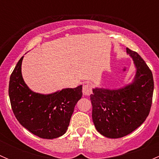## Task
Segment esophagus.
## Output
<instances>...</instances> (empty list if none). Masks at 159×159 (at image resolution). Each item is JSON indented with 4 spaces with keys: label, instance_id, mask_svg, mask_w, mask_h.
<instances>
[{
    "label": "esophagus",
    "instance_id": "esophagus-1",
    "mask_svg": "<svg viewBox=\"0 0 159 159\" xmlns=\"http://www.w3.org/2000/svg\"><path fill=\"white\" fill-rule=\"evenodd\" d=\"M83 94L85 96H89L91 94V91H92V86H91V84L89 83H87V84H84L83 86Z\"/></svg>",
    "mask_w": 159,
    "mask_h": 159
}]
</instances>
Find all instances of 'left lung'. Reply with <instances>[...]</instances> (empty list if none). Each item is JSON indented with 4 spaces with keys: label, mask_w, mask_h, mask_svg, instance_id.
Instances as JSON below:
<instances>
[{
    "label": "left lung",
    "mask_w": 159,
    "mask_h": 159,
    "mask_svg": "<svg viewBox=\"0 0 159 159\" xmlns=\"http://www.w3.org/2000/svg\"><path fill=\"white\" fill-rule=\"evenodd\" d=\"M135 65L134 81L121 89H93L90 95L92 119L100 134L110 139L124 137L139 127L150 112L154 91L152 70L135 51L127 48Z\"/></svg>",
    "instance_id": "8db88e82"
}]
</instances>
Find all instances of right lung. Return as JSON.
Wrapping results in <instances>:
<instances>
[{"mask_svg":"<svg viewBox=\"0 0 159 159\" xmlns=\"http://www.w3.org/2000/svg\"><path fill=\"white\" fill-rule=\"evenodd\" d=\"M23 57L11 73L9 98L17 121L30 132L41 139H53L68 130L77 102L82 96V86L65 89L50 94L30 91L21 75Z\"/></svg>","mask_w":159,"mask_h":159,"instance_id":"add662e5","label":"right lung"}]
</instances>
